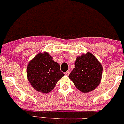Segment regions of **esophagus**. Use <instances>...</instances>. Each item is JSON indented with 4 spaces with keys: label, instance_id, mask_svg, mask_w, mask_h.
<instances>
[{
    "label": "esophagus",
    "instance_id": "34e87169",
    "mask_svg": "<svg viewBox=\"0 0 124 124\" xmlns=\"http://www.w3.org/2000/svg\"><path fill=\"white\" fill-rule=\"evenodd\" d=\"M64 74L66 75V76H69V75L70 74V72L69 71H66V72H65L64 73Z\"/></svg>",
    "mask_w": 124,
    "mask_h": 124
}]
</instances>
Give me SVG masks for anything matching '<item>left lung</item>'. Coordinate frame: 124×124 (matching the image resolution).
Masks as SVG:
<instances>
[{
	"mask_svg": "<svg viewBox=\"0 0 124 124\" xmlns=\"http://www.w3.org/2000/svg\"><path fill=\"white\" fill-rule=\"evenodd\" d=\"M75 67L69 76L81 92L87 93L95 89L101 83L102 68L101 62L90 52L77 57Z\"/></svg>",
	"mask_w": 124,
	"mask_h": 124,
	"instance_id": "1",
	"label": "left lung"
}]
</instances>
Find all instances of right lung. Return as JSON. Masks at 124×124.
I'll list each match as a JSON object with an SVG mask.
<instances>
[{"label": "right lung", "mask_w": 124, "mask_h": 124, "mask_svg": "<svg viewBox=\"0 0 124 124\" xmlns=\"http://www.w3.org/2000/svg\"><path fill=\"white\" fill-rule=\"evenodd\" d=\"M27 77L37 91L47 94L55 87L58 81L64 76L60 65L54 62L48 53H39L29 62Z\"/></svg>", "instance_id": "obj_1"}]
</instances>
